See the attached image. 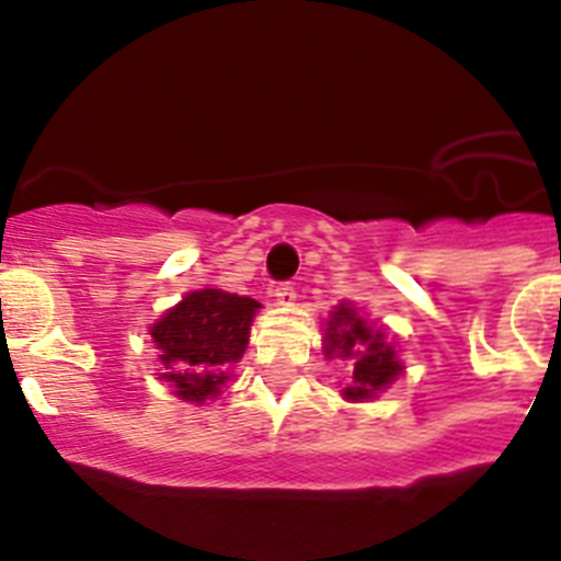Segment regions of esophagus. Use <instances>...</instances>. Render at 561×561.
Here are the masks:
<instances>
[{"mask_svg": "<svg viewBox=\"0 0 561 561\" xmlns=\"http://www.w3.org/2000/svg\"><path fill=\"white\" fill-rule=\"evenodd\" d=\"M272 300H275L277 306H291V300H295V286L291 284H275L270 289Z\"/></svg>", "mask_w": 561, "mask_h": 561, "instance_id": "1", "label": "esophagus"}]
</instances>
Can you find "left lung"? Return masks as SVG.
I'll list each match as a JSON object with an SVG mask.
<instances>
[{
  "instance_id": "8db88e82",
  "label": "left lung",
  "mask_w": 561,
  "mask_h": 561,
  "mask_svg": "<svg viewBox=\"0 0 561 561\" xmlns=\"http://www.w3.org/2000/svg\"><path fill=\"white\" fill-rule=\"evenodd\" d=\"M325 354L354 356V381L345 388V399H370L376 390L399 376L401 365L396 359L393 345L385 342L379 331H370L354 309L340 306L329 320L325 334Z\"/></svg>"
}]
</instances>
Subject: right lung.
Returning a JSON list of instances; mask_svg holds the SVG:
<instances>
[{"label": "right lung", "instance_id": "add662e5", "mask_svg": "<svg viewBox=\"0 0 561 561\" xmlns=\"http://www.w3.org/2000/svg\"><path fill=\"white\" fill-rule=\"evenodd\" d=\"M257 309L261 304L252 297L202 289L185 295L153 325L151 336L168 368L162 379L173 381L180 399L202 404L219 393L230 365L244 354Z\"/></svg>", "mask_w": 561, "mask_h": 561}]
</instances>
